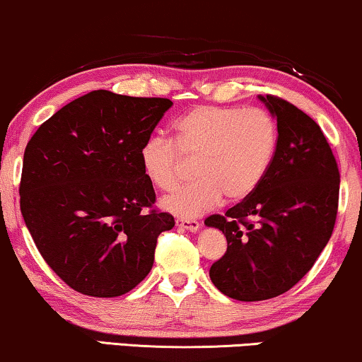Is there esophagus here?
<instances>
[{
  "instance_id": "34e87169",
  "label": "esophagus",
  "mask_w": 362,
  "mask_h": 362,
  "mask_svg": "<svg viewBox=\"0 0 362 362\" xmlns=\"http://www.w3.org/2000/svg\"><path fill=\"white\" fill-rule=\"evenodd\" d=\"M175 223H177V227L184 228V230H190V232H197L200 228V222L187 221V218H177Z\"/></svg>"
}]
</instances>
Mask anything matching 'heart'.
I'll return each instance as SVG.
<instances>
[{"label": "heart", "mask_w": 362, "mask_h": 362, "mask_svg": "<svg viewBox=\"0 0 362 362\" xmlns=\"http://www.w3.org/2000/svg\"><path fill=\"white\" fill-rule=\"evenodd\" d=\"M277 147V123L267 110L200 105L173 125V141L150 136L140 163L150 184L170 192L194 162V184L162 200L178 217H197L222 202H239L257 189Z\"/></svg>", "instance_id": "b5f03b06"}]
</instances>
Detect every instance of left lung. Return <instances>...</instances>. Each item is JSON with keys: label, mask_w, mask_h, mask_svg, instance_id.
I'll use <instances>...</instances> for the list:
<instances>
[{"label": "left lung", "mask_w": 362, "mask_h": 362, "mask_svg": "<svg viewBox=\"0 0 362 362\" xmlns=\"http://www.w3.org/2000/svg\"><path fill=\"white\" fill-rule=\"evenodd\" d=\"M259 100L277 120L271 165L240 204L205 218L227 239L210 281L244 303L281 296L310 271L331 239L339 202V168L317 123L279 97Z\"/></svg>", "instance_id": "1"}]
</instances>
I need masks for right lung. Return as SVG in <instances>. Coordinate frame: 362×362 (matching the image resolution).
Wrapping results in <instances>:
<instances>
[{"mask_svg":"<svg viewBox=\"0 0 362 362\" xmlns=\"http://www.w3.org/2000/svg\"><path fill=\"white\" fill-rule=\"evenodd\" d=\"M168 98L95 90L40 125L23 157L20 209L41 257L85 296L127 294L152 271L170 214L140 163Z\"/></svg>","mask_w":362,"mask_h":362,"instance_id":"obj_1","label":"right lung"}]
</instances>
